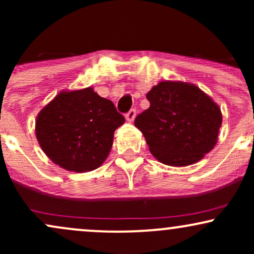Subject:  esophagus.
Instances as JSON below:
<instances>
[{"label":"esophagus","instance_id":"1","mask_svg":"<svg viewBox=\"0 0 254 254\" xmlns=\"http://www.w3.org/2000/svg\"><path fill=\"white\" fill-rule=\"evenodd\" d=\"M125 118H127V122H133L135 121V118H136V110L135 109H132V110H130L129 112L127 113V115H125Z\"/></svg>","mask_w":254,"mask_h":254}]
</instances>
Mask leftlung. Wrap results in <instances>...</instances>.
I'll return each mask as SVG.
<instances>
[{
  "mask_svg": "<svg viewBox=\"0 0 254 254\" xmlns=\"http://www.w3.org/2000/svg\"><path fill=\"white\" fill-rule=\"evenodd\" d=\"M149 109L135 119L157 161L184 167L202 160L217 143L218 105L196 84L162 81L147 93Z\"/></svg>",
  "mask_w": 254,
  "mask_h": 254,
  "instance_id": "obj_1",
  "label": "left lung"
}]
</instances>
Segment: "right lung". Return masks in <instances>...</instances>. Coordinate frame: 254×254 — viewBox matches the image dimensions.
Segmentation results:
<instances>
[{"mask_svg":"<svg viewBox=\"0 0 254 254\" xmlns=\"http://www.w3.org/2000/svg\"><path fill=\"white\" fill-rule=\"evenodd\" d=\"M124 122L112 101L92 87L62 90L38 113L36 136L54 164L83 173L104 164L113 133Z\"/></svg>","mask_w":254,"mask_h":254,"instance_id":"1","label":"right lung"}]
</instances>
